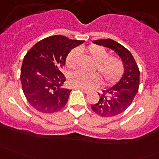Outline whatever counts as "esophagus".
<instances>
[{
  "label": "esophagus",
  "mask_w": 159,
  "mask_h": 159,
  "mask_svg": "<svg viewBox=\"0 0 159 159\" xmlns=\"http://www.w3.org/2000/svg\"><path fill=\"white\" fill-rule=\"evenodd\" d=\"M83 90H84V91L86 93V94H89V93L91 92V90L89 89H84V88Z\"/></svg>",
  "instance_id": "esophagus-1"
}]
</instances>
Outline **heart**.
I'll list each match as a JSON object with an SVG mask.
<instances>
[{
	"mask_svg": "<svg viewBox=\"0 0 159 159\" xmlns=\"http://www.w3.org/2000/svg\"><path fill=\"white\" fill-rule=\"evenodd\" d=\"M86 51L97 61L95 69L103 77L104 84H112L121 78L124 73L125 66L119 57L109 56L108 50L96 44L90 45ZM78 54V51L76 49L72 50L68 54L65 64L69 69L76 68ZM68 81L70 85L75 87L92 89L102 83V77L98 73L86 74L81 70H76L68 75Z\"/></svg>",
	"mask_w": 159,
	"mask_h": 159,
	"instance_id": "obj_1",
	"label": "heart"
}]
</instances>
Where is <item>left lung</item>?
<instances>
[{
	"label": "left lung",
	"instance_id": "left-lung-1",
	"mask_svg": "<svg viewBox=\"0 0 159 159\" xmlns=\"http://www.w3.org/2000/svg\"><path fill=\"white\" fill-rule=\"evenodd\" d=\"M93 42L115 51L124 64L125 73L121 79L113 87L98 93L99 101L91 105L93 111L100 116H115L125 111L132 103L139 88V68L131 52L119 43L109 38Z\"/></svg>",
	"mask_w": 159,
	"mask_h": 159
}]
</instances>
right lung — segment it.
<instances>
[{
	"mask_svg": "<svg viewBox=\"0 0 159 159\" xmlns=\"http://www.w3.org/2000/svg\"><path fill=\"white\" fill-rule=\"evenodd\" d=\"M84 41L54 35L41 40L28 51L20 70L22 89L29 104L42 113H54L65 106L71 90L63 88L62 69L70 50Z\"/></svg>",
	"mask_w": 159,
	"mask_h": 159,
	"instance_id": "obj_1",
	"label": "right lung"
}]
</instances>
